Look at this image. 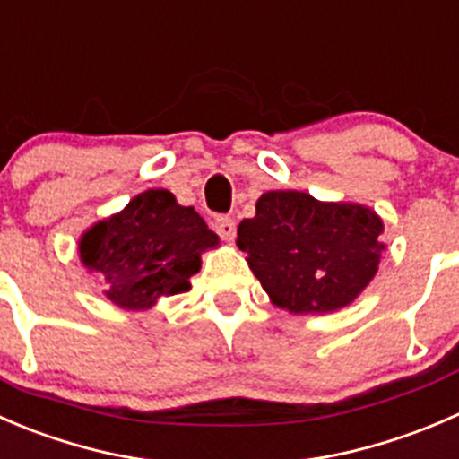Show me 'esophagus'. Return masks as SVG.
<instances>
[{
    "label": "esophagus",
    "instance_id": "esophagus-1",
    "mask_svg": "<svg viewBox=\"0 0 459 459\" xmlns=\"http://www.w3.org/2000/svg\"><path fill=\"white\" fill-rule=\"evenodd\" d=\"M212 228H214L216 234H219L223 240H231L236 236V223L234 219H230V216H216Z\"/></svg>",
    "mask_w": 459,
    "mask_h": 459
}]
</instances>
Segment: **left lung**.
<instances>
[{"instance_id": "8db88e82", "label": "left lung", "mask_w": 459, "mask_h": 459, "mask_svg": "<svg viewBox=\"0 0 459 459\" xmlns=\"http://www.w3.org/2000/svg\"><path fill=\"white\" fill-rule=\"evenodd\" d=\"M384 223L357 203L265 192L240 221L238 245L270 301L294 315H324L355 301L377 274Z\"/></svg>"}]
</instances>
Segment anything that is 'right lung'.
Listing matches in <instances>:
<instances>
[{
	"label": "right lung",
	"instance_id": "1",
	"mask_svg": "<svg viewBox=\"0 0 459 459\" xmlns=\"http://www.w3.org/2000/svg\"><path fill=\"white\" fill-rule=\"evenodd\" d=\"M219 245L194 207L167 189H147L80 236V261L100 272L104 297L122 310H149L162 297L187 292L201 254Z\"/></svg>",
	"mask_w": 459,
	"mask_h": 459
}]
</instances>
